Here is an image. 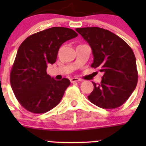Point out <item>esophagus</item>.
I'll return each mask as SVG.
<instances>
[{
    "label": "esophagus",
    "mask_w": 146,
    "mask_h": 146,
    "mask_svg": "<svg viewBox=\"0 0 146 146\" xmlns=\"http://www.w3.org/2000/svg\"><path fill=\"white\" fill-rule=\"evenodd\" d=\"M80 79L78 78H73L70 79V82H79L80 81Z\"/></svg>",
    "instance_id": "34e87169"
}]
</instances>
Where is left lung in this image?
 <instances>
[{
	"label": "left lung",
	"instance_id": "1",
	"mask_svg": "<svg viewBox=\"0 0 146 146\" xmlns=\"http://www.w3.org/2000/svg\"><path fill=\"white\" fill-rule=\"evenodd\" d=\"M90 46L94 56L91 67L104 75L100 84L93 82L88 100L103 109H115L125 102L136 88L138 71L133 50L125 41L107 29L76 28Z\"/></svg>",
	"mask_w": 146,
	"mask_h": 146
}]
</instances>
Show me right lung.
<instances>
[{
    "instance_id": "right-lung-1",
    "label": "right lung",
    "mask_w": 146,
    "mask_h": 146,
    "mask_svg": "<svg viewBox=\"0 0 146 146\" xmlns=\"http://www.w3.org/2000/svg\"><path fill=\"white\" fill-rule=\"evenodd\" d=\"M77 36L73 29L54 27L30 35L20 44L10 80L15 96L27 111L43 114L61 100L70 80H56L46 68L56 62L62 44Z\"/></svg>"
}]
</instances>
